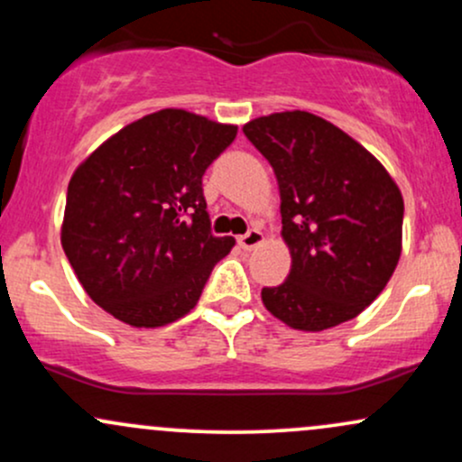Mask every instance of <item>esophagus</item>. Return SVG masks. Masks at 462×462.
<instances>
[{
  "label": "esophagus",
  "instance_id": "34e87169",
  "mask_svg": "<svg viewBox=\"0 0 462 462\" xmlns=\"http://www.w3.org/2000/svg\"><path fill=\"white\" fill-rule=\"evenodd\" d=\"M263 243V232L261 230H247L245 235L243 236H238V245H241L243 249H254V247H258Z\"/></svg>",
  "mask_w": 462,
  "mask_h": 462
}]
</instances>
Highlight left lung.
Segmentation results:
<instances>
[{
	"mask_svg": "<svg viewBox=\"0 0 462 462\" xmlns=\"http://www.w3.org/2000/svg\"><path fill=\"white\" fill-rule=\"evenodd\" d=\"M243 132L273 167L291 272L264 286V309L295 330L354 319L383 293L402 254L404 199L393 178L346 132L293 110Z\"/></svg>",
	"mask_w": 462,
	"mask_h": 462,
	"instance_id": "8db88e82",
	"label": "left lung"
}]
</instances>
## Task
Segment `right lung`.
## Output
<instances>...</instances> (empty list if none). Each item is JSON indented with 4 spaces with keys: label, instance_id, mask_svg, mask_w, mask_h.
<instances>
[{
    "label": "right lung",
    "instance_id": "1",
    "mask_svg": "<svg viewBox=\"0 0 462 462\" xmlns=\"http://www.w3.org/2000/svg\"><path fill=\"white\" fill-rule=\"evenodd\" d=\"M236 125L164 108L110 136L73 173L62 249L95 304L158 328L198 304L235 238L215 236L201 178Z\"/></svg>",
    "mask_w": 462,
    "mask_h": 462
}]
</instances>
